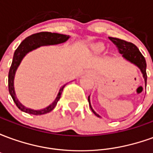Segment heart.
<instances>
[{
    "instance_id": "obj_1",
    "label": "heart",
    "mask_w": 153,
    "mask_h": 153,
    "mask_svg": "<svg viewBox=\"0 0 153 153\" xmlns=\"http://www.w3.org/2000/svg\"><path fill=\"white\" fill-rule=\"evenodd\" d=\"M91 50L93 51L94 53H102L103 51L105 50V46H104V44L102 43V42L94 43L91 46Z\"/></svg>"
}]
</instances>
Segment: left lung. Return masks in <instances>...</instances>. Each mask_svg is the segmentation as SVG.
Segmentation results:
<instances>
[{"label": "left lung", "mask_w": 153, "mask_h": 153, "mask_svg": "<svg viewBox=\"0 0 153 153\" xmlns=\"http://www.w3.org/2000/svg\"><path fill=\"white\" fill-rule=\"evenodd\" d=\"M109 39L117 47L119 52L122 54V56L127 60H128L129 62L134 64L135 65H137L140 69L142 74H143V77L144 79L145 86H146V84H147V73H146L147 64H146L145 58L142 55L141 52L139 51L138 47H136L134 44L132 43V42H128L122 40V39H120V38H111L110 37ZM88 102H89L90 108L92 110V111L97 116L100 117V115L94 111V110L93 109V107L91 106L89 97H88Z\"/></svg>", "instance_id": "left-lung-1"}]
</instances>
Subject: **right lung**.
<instances>
[{
  "label": "right lung",
  "instance_id": "1",
  "mask_svg": "<svg viewBox=\"0 0 153 153\" xmlns=\"http://www.w3.org/2000/svg\"><path fill=\"white\" fill-rule=\"evenodd\" d=\"M70 38L69 35L60 34L56 33H50V32H41L38 33L32 34L31 36H28V38H26L25 40L19 44L18 48L15 50L13 56V60H12L11 66L10 68L8 75V86H9V92L10 96L14 100V102L16 104V106L19 109L21 110L24 112L28 113L31 115H43L47 113L50 112L56 107L58 101L60 100L61 93L63 91V88L65 85L60 88V91L58 93L56 98L55 99L53 102L51 104L50 106H48L46 108L42 110H33L30 108L25 107L24 105H22L19 102L18 98L16 97L15 92V88H14V79H15V72L18 69L19 64L23 60V58L26 56V54L28 53L29 51H32L33 50H35L38 47L42 46H48V45H56V44L63 43L65 42L68 39Z\"/></svg>",
  "mask_w": 153,
  "mask_h": 153
}]
</instances>
